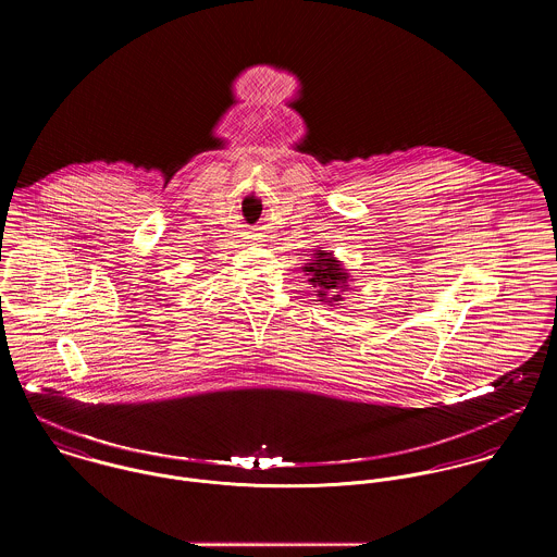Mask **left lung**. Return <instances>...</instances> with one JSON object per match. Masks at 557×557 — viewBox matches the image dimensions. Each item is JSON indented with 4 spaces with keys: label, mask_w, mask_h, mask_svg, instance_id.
I'll return each mask as SVG.
<instances>
[{
    "label": "left lung",
    "mask_w": 557,
    "mask_h": 557,
    "mask_svg": "<svg viewBox=\"0 0 557 557\" xmlns=\"http://www.w3.org/2000/svg\"><path fill=\"white\" fill-rule=\"evenodd\" d=\"M302 272H307L309 283L318 287L319 302L336 307L343 302V292L349 289V283L354 281L351 274L345 270L343 261H338L327 250H315L313 259L302 265Z\"/></svg>",
    "instance_id": "left-lung-1"
}]
</instances>
